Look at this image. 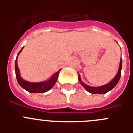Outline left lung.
<instances>
[{
	"label": "left lung",
	"instance_id": "8db88e82",
	"mask_svg": "<svg viewBox=\"0 0 133 133\" xmlns=\"http://www.w3.org/2000/svg\"><path fill=\"white\" fill-rule=\"evenodd\" d=\"M121 69H122V58H121V61H120L119 68H118V72L117 74L115 75V77L112 78L111 81L109 82L107 84H104V85L101 86V87H90V86L86 84L82 81L81 78V75L78 72V81L79 83H81V85L83 86V87L87 90L88 92L92 94H100V95H103V94H105L108 92L109 91L112 90L115 86L117 85V83L119 81L120 78H121Z\"/></svg>",
	"mask_w": 133,
	"mask_h": 133
}]
</instances>
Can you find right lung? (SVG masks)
Instances as JSON below:
<instances>
[{
  "mask_svg": "<svg viewBox=\"0 0 133 133\" xmlns=\"http://www.w3.org/2000/svg\"><path fill=\"white\" fill-rule=\"evenodd\" d=\"M23 48L24 47L22 48L19 51L16 56V61H15V73H16V77L17 81H18V83L21 87L25 89L30 93H44L45 92H47L50 89H52L53 86L55 85L61 69H60L58 72H55L49 80L46 81L38 82V83H32V82L25 81L21 77V75H20V70L18 69V65H17V58Z\"/></svg>",
  "mask_w": 133,
  "mask_h": 133,
  "instance_id": "right-lung-1",
  "label": "right lung"
}]
</instances>
